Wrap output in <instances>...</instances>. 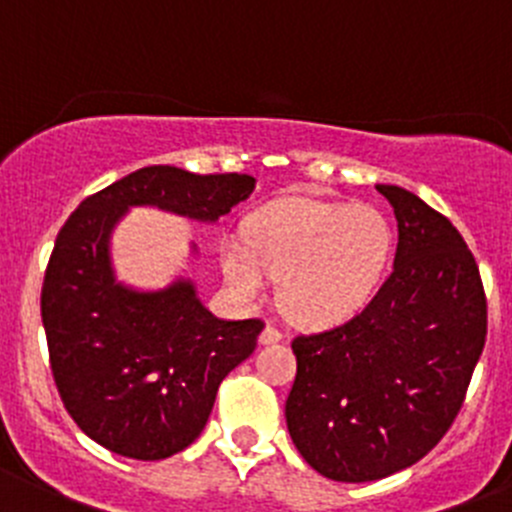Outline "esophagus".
Here are the masks:
<instances>
[{
	"mask_svg": "<svg viewBox=\"0 0 512 512\" xmlns=\"http://www.w3.org/2000/svg\"><path fill=\"white\" fill-rule=\"evenodd\" d=\"M280 341H283V333H280L278 328H272V326L262 328V333H260L262 346H272V343H280Z\"/></svg>",
	"mask_w": 512,
	"mask_h": 512,
	"instance_id": "34e87169",
	"label": "esophagus"
}]
</instances>
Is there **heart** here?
I'll list each match as a JSON object with an SVG mask.
<instances>
[{
	"label": "heart",
	"instance_id": "obj_1",
	"mask_svg": "<svg viewBox=\"0 0 512 512\" xmlns=\"http://www.w3.org/2000/svg\"><path fill=\"white\" fill-rule=\"evenodd\" d=\"M394 252V229L371 204L283 197L245 222V242L224 240L219 267L240 303L280 280V308L305 328L348 321L374 298Z\"/></svg>",
	"mask_w": 512,
	"mask_h": 512
}]
</instances>
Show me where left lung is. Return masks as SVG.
I'll list each match as a JSON object with an SVG mask.
<instances>
[{
    "label": "left lung",
    "mask_w": 512,
    "mask_h": 512,
    "mask_svg": "<svg viewBox=\"0 0 512 512\" xmlns=\"http://www.w3.org/2000/svg\"><path fill=\"white\" fill-rule=\"evenodd\" d=\"M394 207V270L343 326L298 336L285 401L295 447L328 480L371 482L422 460L455 422L487 333L480 270L462 234L417 194Z\"/></svg>",
    "instance_id": "1"
}]
</instances>
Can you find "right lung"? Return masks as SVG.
Segmentation results:
<instances>
[{
  "instance_id": "right-lung-1",
  "label": "right lung",
  "mask_w": 512,
  "mask_h": 512,
  "mask_svg": "<svg viewBox=\"0 0 512 512\" xmlns=\"http://www.w3.org/2000/svg\"><path fill=\"white\" fill-rule=\"evenodd\" d=\"M255 184L247 174L146 166L85 199L57 234L40 300L52 376L75 424L105 450L164 460L189 447L262 331L252 318H217L191 278L164 288L118 280L113 232L136 207L214 224ZM189 257H199L194 242Z\"/></svg>"
}]
</instances>
